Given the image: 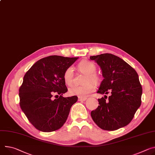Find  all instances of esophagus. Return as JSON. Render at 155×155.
Listing matches in <instances>:
<instances>
[{
	"label": "esophagus",
	"mask_w": 155,
	"mask_h": 155,
	"mask_svg": "<svg viewBox=\"0 0 155 155\" xmlns=\"http://www.w3.org/2000/svg\"><path fill=\"white\" fill-rule=\"evenodd\" d=\"M87 99V97H78V101H84Z\"/></svg>",
	"instance_id": "obj_1"
}]
</instances>
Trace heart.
<instances>
[{
  "instance_id": "b5f03b06",
  "label": "heart",
  "mask_w": 155,
  "mask_h": 155,
  "mask_svg": "<svg viewBox=\"0 0 155 155\" xmlns=\"http://www.w3.org/2000/svg\"><path fill=\"white\" fill-rule=\"evenodd\" d=\"M77 68L81 73L86 75L83 81L85 83V84L81 86L72 87L69 89V93L74 96L85 97L94 90V85L91 82L94 84H97L100 82V78L95 74L96 67L95 64L91 62L83 61L78 64ZM63 77L67 85H72L74 78V70L72 67H68L66 68L64 73Z\"/></svg>"
}]
</instances>
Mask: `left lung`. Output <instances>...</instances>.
I'll list each match as a JSON object with an SVG mask.
<instances>
[{
    "mask_svg": "<svg viewBox=\"0 0 155 155\" xmlns=\"http://www.w3.org/2000/svg\"><path fill=\"white\" fill-rule=\"evenodd\" d=\"M100 66L104 78L97 93L110 95L98 99L100 106L91 112L98 127L115 130L128 125L141 105L142 87L135 70L121 58L111 54L90 57Z\"/></svg>",
    "mask_w": 155,
    "mask_h": 155,
    "instance_id": "8db88e82",
    "label": "left lung"
}]
</instances>
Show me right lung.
<instances>
[{"label": "right lung", "instance_id": "add662e5", "mask_svg": "<svg viewBox=\"0 0 155 155\" xmlns=\"http://www.w3.org/2000/svg\"><path fill=\"white\" fill-rule=\"evenodd\" d=\"M78 58L51 55L35 62L28 70L19 90L22 111L35 127L50 132L60 129L65 122L70 108L78 97H63L67 91L64 73ZM54 94L60 96L53 100Z\"/></svg>", "mask_w": 155, "mask_h": 155}]
</instances>
